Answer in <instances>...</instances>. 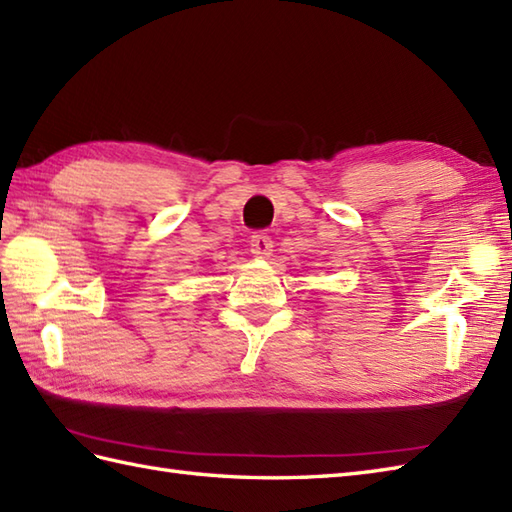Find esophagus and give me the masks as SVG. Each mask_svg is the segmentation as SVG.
Here are the masks:
<instances>
[{"instance_id":"obj_1","label":"esophagus","mask_w":512,"mask_h":512,"mask_svg":"<svg viewBox=\"0 0 512 512\" xmlns=\"http://www.w3.org/2000/svg\"><path fill=\"white\" fill-rule=\"evenodd\" d=\"M249 247H252V254L254 256H260V258L269 256L271 254V247H273L271 245V236L267 232H263V230L254 232L252 239H249Z\"/></svg>"}]
</instances>
